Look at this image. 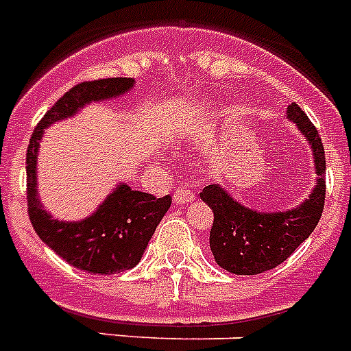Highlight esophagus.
Wrapping results in <instances>:
<instances>
[{
	"mask_svg": "<svg viewBox=\"0 0 351 351\" xmlns=\"http://www.w3.org/2000/svg\"><path fill=\"white\" fill-rule=\"evenodd\" d=\"M194 198H196V194H194L193 191L187 189V187H178L175 196H173V202H175L176 205H187V203L194 202Z\"/></svg>",
	"mask_w": 351,
	"mask_h": 351,
	"instance_id": "34e87169",
	"label": "esophagus"
}]
</instances>
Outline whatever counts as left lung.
I'll return each mask as SVG.
<instances>
[{
	"mask_svg": "<svg viewBox=\"0 0 351 351\" xmlns=\"http://www.w3.org/2000/svg\"><path fill=\"white\" fill-rule=\"evenodd\" d=\"M287 119L296 123L314 155L316 187L311 196L284 212H258L232 198L219 184L207 185L202 199L214 212L210 250L217 266L234 275H258L289 258L291 253L314 232L325 207V149L307 114L291 103Z\"/></svg>",
	"mask_w": 351,
	"mask_h": 351,
	"instance_id": "obj_1",
	"label": "left lung"
}]
</instances>
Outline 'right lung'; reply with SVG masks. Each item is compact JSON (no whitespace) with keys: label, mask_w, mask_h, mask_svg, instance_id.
<instances>
[{"label":"right lung","mask_w":351,"mask_h":351,"mask_svg":"<svg viewBox=\"0 0 351 351\" xmlns=\"http://www.w3.org/2000/svg\"><path fill=\"white\" fill-rule=\"evenodd\" d=\"M134 84V78H105L75 85L39 121L26 152V199L34 230L58 257L94 275H114L139 264L155 228L171 207V196L155 198L119 184L90 216L80 221L55 219L39 199L37 155L48 126L69 119L93 101L119 98Z\"/></svg>","instance_id":"1"}]
</instances>
